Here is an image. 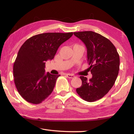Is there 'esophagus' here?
<instances>
[{"label": "esophagus", "instance_id": "1", "mask_svg": "<svg viewBox=\"0 0 134 134\" xmlns=\"http://www.w3.org/2000/svg\"><path fill=\"white\" fill-rule=\"evenodd\" d=\"M66 76H67V77H68L69 78H70V79H72V78H74L75 77L74 75L70 74H67Z\"/></svg>", "mask_w": 134, "mask_h": 134}]
</instances>
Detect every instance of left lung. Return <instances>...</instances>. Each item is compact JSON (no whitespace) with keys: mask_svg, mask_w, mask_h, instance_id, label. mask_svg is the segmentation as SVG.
Here are the masks:
<instances>
[{"mask_svg":"<svg viewBox=\"0 0 134 134\" xmlns=\"http://www.w3.org/2000/svg\"><path fill=\"white\" fill-rule=\"evenodd\" d=\"M86 45L87 63L92 78L87 80L81 76L82 85L76 89L84 100L93 102L107 94L118 77L120 58L111 41L105 37L92 31L74 33Z\"/></svg>","mask_w":134,"mask_h":134,"instance_id":"left-lung-1","label":"left lung"}]
</instances>
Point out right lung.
Returning <instances> with one entry per match:
<instances>
[{
    "label": "right lung",
    "instance_id": "add662e5",
    "mask_svg": "<svg viewBox=\"0 0 134 134\" xmlns=\"http://www.w3.org/2000/svg\"><path fill=\"white\" fill-rule=\"evenodd\" d=\"M72 35V32L39 34L27 39L20 48L13 66L14 82L26 101L41 103L52 93L60 75L45 73V62L54 58L60 45Z\"/></svg>",
    "mask_w": 134,
    "mask_h": 134
}]
</instances>
